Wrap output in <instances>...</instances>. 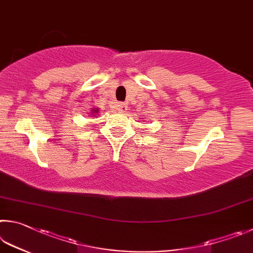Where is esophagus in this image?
I'll return each mask as SVG.
<instances>
[{
  "instance_id": "esophagus-1",
  "label": "esophagus",
  "mask_w": 253,
  "mask_h": 253,
  "mask_svg": "<svg viewBox=\"0 0 253 253\" xmlns=\"http://www.w3.org/2000/svg\"><path fill=\"white\" fill-rule=\"evenodd\" d=\"M117 109H118L119 112L124 113V112H126V111H127V105L126 103H118Z\"/></svg>"
}]
</instances>
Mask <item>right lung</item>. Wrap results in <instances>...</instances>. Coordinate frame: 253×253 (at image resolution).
Segmentation results:
<instances>
[{
    "mask_svg": "<svg viewBox=\"0 0 253 253\" xmlns=\"http://www.w3.org/2000/svg\"><path fill=\"white\" fill-rule=\"evenodd\" d=\"M96 113H99V109H97V108H94V109H92L91 110V117H93V118H94V115L96 114Z\"/></svg>",
    "mask_w": 253,
    "mask_h": 253,
    "instance_id": "obj_1",
    "label": "right lung"
}]
</instances>
